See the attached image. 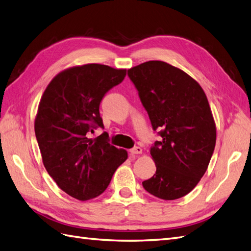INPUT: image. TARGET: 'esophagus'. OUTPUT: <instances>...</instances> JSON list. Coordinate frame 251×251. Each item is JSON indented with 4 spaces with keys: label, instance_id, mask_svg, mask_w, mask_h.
<instances>
[{
    "label": "esophagus",
    "instance_id": "obj_1",
    "mask_svg": "<svg viewBox=\"0 0 251 251\" xmlns=\"http://www.w3.org/2000/svg\"><path fill=\"white\" fill-rule=\"evenodd\" d=\"M130 152H131V154H140L143 152V149L140 148V147H134V148H132L131 150H130Z\"/></svg>",
    "mask_w": 251,
    "mask_h": 251
}]
</instances>
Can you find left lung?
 <instances>
[{
  "instance_id": "obj_1",
  "label": "left lung",
  "mask_w": 251,
  "mask_h": 251,
  "mask_svg": "<svg viewBox=\"0 0 251 251\" xmlns=\"http://www.w3.org/2000/svg\"><path fill=\"white\" fill-rule=\"evenodd\" d=\"M127 75L161 137L150 149L156 172L143 186L164 200L185 196L203 176L215 148L216 126L204 91L184 71L160 60L133 67Z\"/></svg>"
}]
</instances>
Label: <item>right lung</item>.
Segmentation results:
<instances>
[{
	"mask_svg": "<svg viewBox=\"0 0 251 251\" xmlns=\"http://www.w3.org/2000/svg\"><path fill=\"white\" fill-rule=\"evenodd\" d=\"M126 75V69L100 64L73 67L48 85L35 119V135L48 174L65 193L78 200L99 196L127 158L126 151L108 143L100 103Z\"/></svg>",
	"mask_w": 251,
	"mask_h": 251,
	"instance_id": "add662e5",
	"label": "right lung"
}]
</instances>
